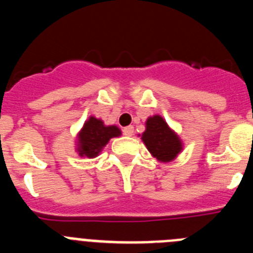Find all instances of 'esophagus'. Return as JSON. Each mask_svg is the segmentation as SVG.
Returning a JSON list of instances; mask_svg holds the SVG:
<instances>
[{
  "instance_id": "1",
  "label": "esophagus",
  "mask_w": 253,
  "mask_h": 253,
  "mask_svg": "<svg viewBox=\"0 0 253 253\" xmlns=\"http://www.w3.org/2000/svg\"><path fill=\"white\" fill-rule=\"evenodd\" d=\"M133 133H134L133 125L125 126V128L123 129V134H124V135H126V137H130V135H133Z\"/></svg>"
}]
</instances>
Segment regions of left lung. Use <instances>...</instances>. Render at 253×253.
<instances>
[{
  "label": "left lung",
  "mask_w": 253,
  "mask_h": 253,
  "mask_svg": "<svg viewBox=\"0 0 253 253\" xmlns=\"http://www.w3.org/2000/svg\"><path fill=\"white\" fill-rule=\"evenodd\" d=\"M147 129L143 133L142 139L148 148L161 162H169L181 152L182 144L165 120L160 115L149 118L146 123Z\"/></svg>",
  "instance_id": "8db88e82"
}]
</instances>
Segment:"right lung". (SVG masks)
<instances>
[{"instance_id": "right-lung-1", "label": "right lung", "mask_w": 253, "mask_h": 253, "mask_svg": "<svg viewBox=\"0 0 253 253\" xmlns=\"http://www.w3.org/2000/svg\"><path fill=\"white\" fill-rule=\"evenodd\" d=\"M118 135H120V130L115 125L105 126L101 120L91 116L78 134V152L81 156H86L88 158L96 157L106 146L107 142Z\"/></svg>"}]
</instances>
